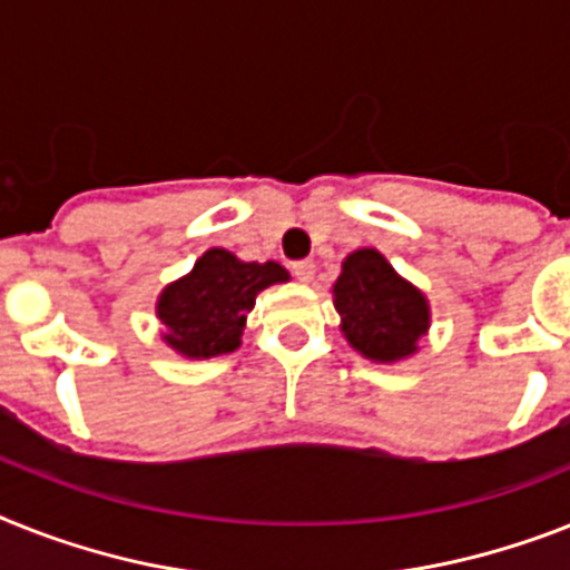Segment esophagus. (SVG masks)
Instances as JSON below:
<instances>
[{"instance_id": "obj_1", "label": "esophagus", "mask_w": 570, "mask_h": 570, "mask_svg": "<svg viewBox=\"0 0 570 570\" xmlns=\"http://www.w3.org/2000/svg\"><path fill=\"white\" fill-rule=\"evenodd\" d=\"M314 271H317V265H314L312 258H303V262H294V265H291V274H294L299 282H312Z\"/></svg>"}]
</instances>
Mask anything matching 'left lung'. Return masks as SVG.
Returning <instances> with one entry per match:
<instances>
[{
    "label": "left lung",
    "mask_w": 570,
    "mask_h": 570,
    "mask_svg": "<svg viewBox=\"0 0 570 570\" xmlns=\"http://www.w3.org/2000/svg\"><path fill=\"white\" fill-rule=\"evenodd\" d=\"M335 308L346 341L373 361H399L416 352L428 328V303L379 250H358L343 262Z\"/></svg>",
    "instance_id": "1"
}]
</instances>
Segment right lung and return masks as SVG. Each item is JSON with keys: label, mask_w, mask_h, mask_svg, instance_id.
<instances>
[{"label": "right lung", "mask_w": 570, "mask_h": 570, "mask_svg": "<svg viewBox=\"0 0 570 570\" xmlns=\"http://www.w3.org/2000/svg\"><path fill=\"white\" fill-rule=\"evenodd\" d=\"M288 279L276 262H238L229 250H209L195 271L163 291L157 314L166 326V343L189 358H212L242 343L244 320L258 291Z\"/></svg>", "instance_id": "add662e5"}]
</instances>
